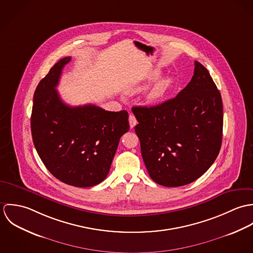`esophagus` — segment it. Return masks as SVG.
Segmentation results:
<instances>
[{
    "label": "esophagus",
    "instance_id": "obj_1",
    "mask_svg": "<svg viewBox=\"0 0 253 253\" xmlns=\"http://www.w3.org/2000/svg\"><path fill=\"white\" fill-rule=\"evenodd\" d=\"M128 122H129V126H130V128H133L136 124H137V121H136V118L134 117V115L130 114L129 117H128Z\"/></svg>",
    "mask_w": 253,
    "mask_h": 253
}]
</instances>
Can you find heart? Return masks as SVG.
Here are the masks:
<instances>
[{"instance_id":"obj_1","label":"heart","mask_w":253,"mask_h":253,"mask_svg":"<svg viewBox=\"0 0 253 253\" xmlns=\"http://www.w3.org/2000/svg\"><path fill=\"white\" fill-rule=\"evenodd\" d=\"M160 77H161V72L159 70H156L149 74L142 82H139L138 84L131 86L130 91L133 93L143 91L153 82L158 80ZM171 84H172V80L170 78H165L160 82H158L147 93V96H146L147 101L149 103H155L158 100H160L166 94V92L168 91Z\"/></svg>"}]
</instances>
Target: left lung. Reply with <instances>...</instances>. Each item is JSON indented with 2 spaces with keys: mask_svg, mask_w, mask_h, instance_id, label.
I'll list each match as a JSON object with an SVG mask.
<instances>
[{
  "mask_svg": "<svg viewBox=\"0 0 253 253\" xmlns=\"http://www.w3.org/2000/svg\"><path fill=\"white\" fill-rule=\"evenodd\" d=\"M135 132L150 177L166 187L201 177L219 154L223 105L208 69L195 61L190 83L172 99L152 107H133Z\"/></svg>",
  "mask_w": 253,
  "mask_h": 253,
  "instance_id": "1",
  "label": "left lung"
}]
</instances>
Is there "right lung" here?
I'll use <instances>...</instances> for the list:
<instances>
[{
	"instance_id": "right-lung-1",
	"label": "right lung",
	"mask_w": 253,
	"mask_h": 253,
	"mask_svg": "<svg viewBox=\"0 0 253 253\" xmlns=\"http://www.w3.org/2000/svg\"><path fill=\"white\" fill-rule=\"evenodd\" d=\"M60 59L39 83L31 115L32 138L48 171L75 187H91L108 175L121 136L129 129L128 113L92 104L71 107L56 90L63 67Z\"/></svg>"
}]
</instances>
